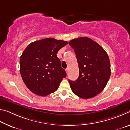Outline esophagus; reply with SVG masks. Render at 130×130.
<instances>
[{"label":"esophagus","instance_id":"34e87169","mask_svg":"<svg viewBox=\"0 0 130 130\" xmlns=\"http://www.w3.org/2000/svg\"><path fill=\"white\" fill-rule=\"evenodd\" d=\"M66 72H67V74L69 73V69H68V68H67V69H66Z\"/></svg>","mask_w":130,"mask_h":130}]
</instances>
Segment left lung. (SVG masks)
<instances>
[{
	"label": "left lung",
	"instance_id": "1",
	"mask_svg": "<svg viewBox=\"0 0 130 130\" xmlns=\"http://www.w3.org/2000/svg\"><path fill=\"white\" fill-rule=\"evenodd\" d=\"M69 45L74 49L78 64L79 76L69 80L73 93L84 99L100 93L111 76L108 56L100 45L88 37L72 39Z\"/></svg>",
	"mask_w": 130,
	"mask_h": 130
}]
</instances>
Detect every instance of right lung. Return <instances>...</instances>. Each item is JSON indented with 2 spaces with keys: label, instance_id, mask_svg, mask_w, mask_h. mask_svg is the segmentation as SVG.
<instances>
[{
  "label": "right lung",
  "instance_id": "1",
  "mask_svg": "<svg viewBox=\"0 0 130 130\" xmlns=\"http://www.w3.org/2000/svg\"><path fill=\"white\" fill-rule=\"evenodd\" d=\"M67 41L47 38L30 43L20 58L23 82L32 93L45 96L58 88L67 76L57 53Z\"/></svg>",
  "mask_w": 130,
  "mask_h": 130
}]
</instances>
